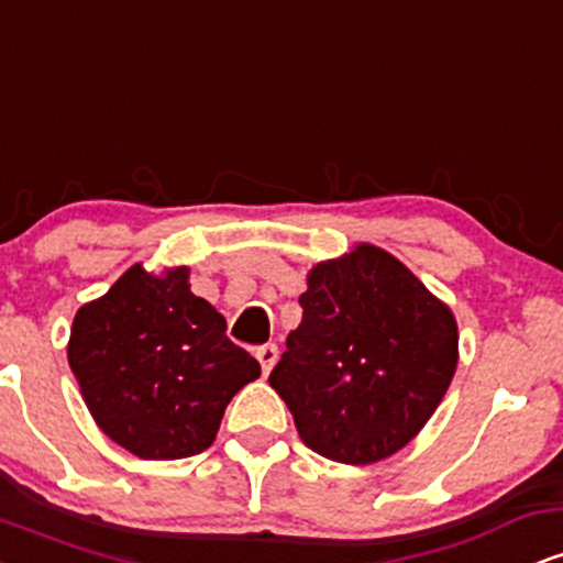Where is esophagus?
<instances>
[{"label":"esophagus","mask_w":563,"mask_h":563,"mask_svg":"<svg viewBox=\"0 0 563 563\" xmlns=\"http://www.w3.org/2000/svg\"><path fill=\"white\" fill-rule=\"evenodd\" d=\"M256 360H260L262 365V373L267 376L269 371H273V365L277 363V346L275 344H264L256 349Z\"/></svg>","instance_id":"obj_1"}]
</instances>
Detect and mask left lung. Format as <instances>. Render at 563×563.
Returning <instances> with one entry per match:
<instances>
[{
    "mask_svg": "<svg viewBox=\"0 0 563 563\" xmlns=\"http://www.w3.org/2000/svg\"><path fill=\"white\" fill-rule=\"evenodd\" d=\"M296 331L269 373L301 442L367 466L402 450L442 402L457 365V322L402 262L360 243L314 264Z\"/></svg>",
    "mask_w": 563,
    "mask_h": 563,
    "instance_id": "left-lung-1",
    "label": "left lung"
}]
</instances>
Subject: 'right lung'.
<instances>
[{
  "instance_id": "add662e5",
  "label": "right lung",
  "mask_w": 563,
  "mask_h": 563,
  "mask_svg": "<svg viewBox=\"0 0 563 563\" xmlns=\"http://www.w3.org/2000/svg\"><path fill=\"white\" fill-rule=\"evenodd\" d=\"M190 269L129 267L76 312L68 365L102 434L145 461L211 448L224 407L262 367L190 290Z\"/></svg>"
}]
</instances>
